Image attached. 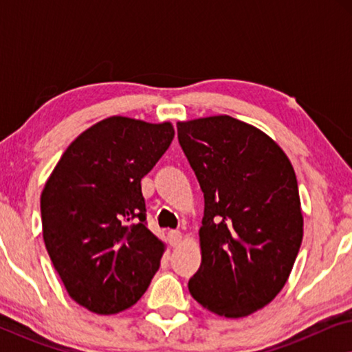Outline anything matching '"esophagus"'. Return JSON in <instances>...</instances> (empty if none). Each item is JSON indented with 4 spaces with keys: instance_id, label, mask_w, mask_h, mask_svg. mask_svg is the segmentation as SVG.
Instances as JSON below:
<instances>
[{
    "instance_id": "esophagus-1",
    "label": "esophagus",
    "mask_w": 352,
    "mask_h": 352,
    "mask_svg": "<svg viewBox=\"0 0 352 352\" xmlns=\"http://www.w3.org/2000/svg\"><path fill=\"white\" fill-rule=\"evenodd\" d=\"M168 240H170L171 247H177V245L182 242V234L179 230H170V232H168Z\"/></svg>"
}]
</instances>
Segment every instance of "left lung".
<instances>
[{
	"label": "left lung",
	"instance_id": "1",
	"mask_svg": "<svg viewBox=\"0 0 352 352\" xmlns=\"http://www.w3.org/2000/svg\"><path fill=\"white\" fill-rule=\"evenodd\" d=\"M176 126L205 197L190 295L218 316L247 317L278 295L300 252L295 170L272 138L229 115Z\"/></svg>",
	"mask_w": 352,
	"mask_h": 352
}]
</instances>
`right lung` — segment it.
Returning <instances> with one entry per match:
<instances>
[{
  "label": "right lung",
  "instance_id": "1",
  "mask_svg": "<svg viewBox=\"0 0 352 352\" xmlns=\"http://www.w3.org/2000/svg\"><path fill=\"white\" fill-rule=\"evenodd\" d=\"M175 138L170 122L109 117L67 147L41 192L43 239L67 293L100 316L136 305L165 243L146 226L141 179Z\"/></svg>",
  "mask_w": 352,
  "mask_h": 352
}]
</instances>
